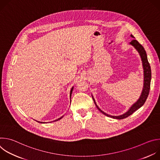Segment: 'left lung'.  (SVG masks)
<instances>
[{
  "label": "left lung",
  "instance_id": "left-lung-1",
  "mask_svg": "<svg viewBox=\"0 0 160 160\" xmlns=\"http://www.w3.org/2000/svg\"><path fill=\"white\" fill-rule=\"evenodd\" d=\"M130 36L132 38H135L132 35H131ZM130 44L132 45V46H133V48L139 53V55H140L141 60H142L143 70H144V86H143V89L142 91L141 95L140 98H139V99L130 108V109L125 113L123 114V115H120V116H111V115H108V114L104 112V111H102L98 107L93 96H92L97 108L106 116H107L108 117L112 118H115V119L122 120V119H124V118L129 117L130 115H131L133 112H135L136 110H138V109H139L141 107H142L144 105V104L145 103V102L148 97L149 93L151 80V70L150 64L148 60L146 52L142 45L141 44H140L138 40L133 39L130 42Z\"/></svg>",
  "mask_w": 160,
  "mask_h": 160
}]
</instances>
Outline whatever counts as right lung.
Returning a JSON list of instances; mask_svg holds the SVG:
<instances>
[{
	"mask_svg": "<svg viewBox=\"0 0 160 160\" xmlns=\"http://www.w3.org/2000/svg\"><path fill=\"white\" fill-rule=\"evenodd\" d=\"M73 87L72 88V89H71V90H70V99H71V97H72V92H73ZM63 117V116L62 117H60L59 118H58V119H57V120H54V121H52V122H56V121H58V120H59L60 119H61ZM36 122H38V123H44L45 122H39V121H37V120H35Z\"/></svg>",
	"mask_w": 160,
	"mask_h": 160,
	"instance_id": "add662e5",
	"label": "right lung"
}]
</instances>
